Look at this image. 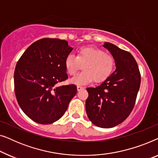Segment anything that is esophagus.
<instances>
[{"label": "esophagus", "mask_w": 158, "mask_h": 158, "mask_svg": "<svg viewBox=\"0 0 158 158\" xmlns=\"http://www.w3.org/2000/svg\"><path fill=\"white\" fill-rule=\"evenodd\" d=\"M83 87H82V86H80V85H77V90H78V91H79V90H82V89H83Z\"/></svg>", "instance_id": "1"}]
</instances>
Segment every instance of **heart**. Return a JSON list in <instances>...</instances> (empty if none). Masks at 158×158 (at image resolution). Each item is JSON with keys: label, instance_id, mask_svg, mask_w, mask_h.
<instances>
[{"label": "heart", "instance_id": "heart-1", "mask_svg": "<svg viewBox=\"0 0 158 158\" xmlns=\"http://www.w3.org/2000/svg\"><path fill=\"white\" fill-rule=\"evenodd\" d=\"M68 74L74 76L83 65V70L70 80L75 85H85L94 79L99 83L106 79L114 67V58L111 54L104 52L96 47H82L77 51V56L70 54L64 60Z\"/></svg>", "mask_w": 158, "mask_h": 158}]
</instances>
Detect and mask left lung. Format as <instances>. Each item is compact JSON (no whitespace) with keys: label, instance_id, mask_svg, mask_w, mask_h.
<instances>
[{"label":"left lung","instance_id":"obj_1","mask_svg":"<svg viewBox=\"0 0 158 158\" xmlns=\"http://www.w3.org/2000/svg\"><path fill=\"white\" fill-rule=\"evenodd\" d=\"M114 58L116 70L96 88H88L85 101L88 117L101 128H111L124 122L132 111L141 76L137 63L129 52L105 42Z\"/></svg>","mask_w":158,"mask_h":158}]
</instances>
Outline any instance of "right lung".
Returning a JSON list of instances; mask_svg holds the SVG:
<instances>
[{"instance_id":"obj_1","label":"right lung","mask_w":158,"mask_h":158,"mask_svg":"<svg viewBox=\"0 0 158 158\" xmlns=\"http://www.w3.org/2000/svg\"><path fill=\"white\" fill-rule=\"evenodd\" d=\"M73 49L65 40L41 39L17 62L15 94L19 106L34 122L48 124L60 119L76 94V85H56L68 77L64 60Z\"/></svg>"}]
</instances>
